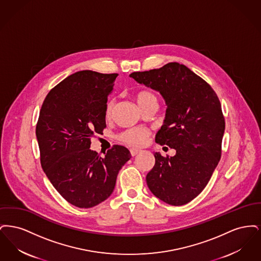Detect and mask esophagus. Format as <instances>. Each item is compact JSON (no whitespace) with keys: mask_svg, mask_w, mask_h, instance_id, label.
Wrapping results in <instances>:
<instances>
[{"mask_svg":"<svg viewBox=\"0 0 261 261\" xmlns=\"http://www.w3.org/2000/svg\"><path fill=\"white\" fill-rule=\"evenodd\" d=\"M140 151H141V150L138 149H130V152H131V155H132V156H135V155H137V154H138Z\"/></svg>","mask_w":261,"mask_h":261,"instance_id":"esophagus-1","label":"esophagus"}]
</instances>
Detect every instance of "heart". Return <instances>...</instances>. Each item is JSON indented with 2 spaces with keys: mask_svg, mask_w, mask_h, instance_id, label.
<instances>
[{
  "mask_svg": "<svg viewBox=\"0 0 261 261\" xmlns=\"http://www.w3.org/2000/svg\"><path fill=\"white\" fill-rule=\"evenodd\" d=\"M136 100L139 107L142 110L149 102L158 101L155 95L148 90H143V91L139 92L137 94ZM114 107H115V103H114L113 99L108 102L107 110H106L107 116L112 115V112L114 111ZM149 135V131L145 128H133V129H129V130H126L124 132H122L118 136V138L120 141H122L123 143L129 145V146L141 147L147 143Z\"/></svg>",
  "mask_w": 261,
  "mask_h": 261,
  "instance_id": "heart-1",
  "label": "heart"
}]
</instances>
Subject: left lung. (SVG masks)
I'll use <instances>...</instances> for the list:
<instances>
[{
  "label": "left lung",
  "instance_id": "left-lung-1",
  "mask_svg": "<svg viewBox=\"0 0 261 261\" xmlns=\"http://www.w3.org/2000/svg\"><path fill=\"white\" fill-rule=\"evenodd\" d=\"M129 76L161 93L167 109L155 142L176 150L170 158L153 153L148 187L168 204H186L202 192L220 161L225 130L221 103L208 83L178 62Z\"/></svg>",
  "mask_w": 261,
  "mask_h": 261
}]
</instances>
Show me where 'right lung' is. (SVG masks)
<instances>
[{"label": "right lung", "instance_id": "obj_1", "mask_svg": "<svg viewBox=\"0 0 261 261\" xmlns=\"http://www.w3.org/2000/svg\"><path fill=\"white\" fill-rule=\"evenodd\" d=\"M117 75L92 70L69 75L50 90L39 114L42 168L62 198L80 208L108 199L119 170L131 159L119 145L105 158L90 149L91 139L107 127V101Z\"/></svg>", "mask_w": 261, "mask_h": 261}]
</instances>
